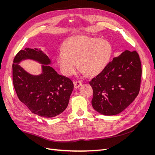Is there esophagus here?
<instances>
[{"label":"esophagus","mask_w":155,"mask_h":155,"mask_svg":"<svg viewBox=\"0 0 155 155\" xmlns=\"http://www.w3.org/2000/svg\"><path fill=\"white\" fill-rule=\"evenodd\" d=\"M74 88H78L80 86L82 85V83L79 81H74Z\"/></svg>","instance_id":"34e87169"}]
</instances>
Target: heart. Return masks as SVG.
Wrapping results in <instances>:
<instances>
[{"mask_svg": "<svg viewBox=\"0 0 155 155\" xmlns=\"http://www.w3.org/2000/svg\"><path fill=\"white\" fill-rule=\"evenodd\" d=\"M112 52L110 45L105 39L78 35L65 45V51L57 56L61 70L67 76L76 71L78 61L81 74L95 76L101 72L109 63Z\"/></svg>", "mask_w": 155, "mask_h": 155, "instance_id": "heart-1", "label": "heart"}]
</instances>
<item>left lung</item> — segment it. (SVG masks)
<instances>
[{"label": "left lung", "mask_w": 155, "mask_h": 155, "mask_svg": "<svg viewBox=\"0 0 155 155\" xmlns=\"http://www.w3.org/2000/svg\"><path fill=\"white\" fill-rule=\"evenodd\" d=\"M141 76L138 53L124 51L89 82L93 89L94 109L105 116L116 115L124 110L138 94Z\"/></svg>", "instance_id": "8db88e82"}]
</instances>
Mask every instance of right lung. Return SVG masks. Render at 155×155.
Listing matches in <instances>:
<instances>
[{
	"instance_id": "obj_1",
	"label": "right lung",
	"mask_w": 155,
	"mask_h": 155,
	"mask_svg": "<svg viewBox=\"0 0 155 155\" xmlns=\"http://www.w3.org/2000/svg\"><path fill=\"white\" fill-rule=\"evenodd\" d=\"M32 60L41 64V73L31 74L20 63ZM48 54L41 48H26L14 58L13 83L18 99L35 114L45 118L57 116L67 109L74 84L51 67Z\"/></svg>"
}]
</instances>
